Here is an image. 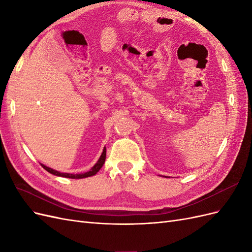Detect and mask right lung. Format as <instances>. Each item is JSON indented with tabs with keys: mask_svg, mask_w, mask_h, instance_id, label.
I'll use <instances>...</instances> for the list:
<instances>
[{
	"mask_svg": "<svg viewBox=\"0 0 252 252\" xmlns=\"http://www.w3.org/2000/svg\"><path fill=\"white\" fill-rule=\"evenodd\" d=\"M105 158H106V148H104L103 150V154L101 155L100 158H98V161L96 162V164L91 168L89 171L85 172V173H77V174H71V173H61L57 170H53L51 168H49V167L45 166L43 164L42 167L45 169L47 170L48 172L55 174V175H58V177H64V178H69V179H83V178H88V177H91V175H94L98 170H100L102 168V166L104 165L105 163Z\"/></svg>",
	"mask_w": 252,
	"mask_h": 252,
	"instance_id": "right-lung-1",
	"label": "right lung"
}]
</instances>
